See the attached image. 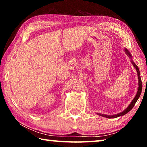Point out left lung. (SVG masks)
Masks as SVG:
<instances>
[{
	"label": "left lung",
	"instance_id": "1",
	"mask_svg": "<svg viewBox=\"0 0 147 147\" xmlns=\"http://www.w3.org/2000/svg\"><path fill=\"white\" fill-rule=\"evenodd\" d=\"M124 51L125 52L126 54H127L128 56V57H130V59H131V63H132L133 66L135 67L136 70L137 71V73H138V91H137V93L136 94L135 97L132 100V101L131 102V103L129 104V106L126 108V109H124L123 111H122V112L117 113V114H115V115H105V114H101V113H97L98 115H100L102 117H106V118H108V119H112V118H116V117H120V116H123L124 115H125L127 113H128L129 111H130L131 109L133 108V107L135 105L136 102H137V100H138V98H139V96H140L141 94V91H142V82H141V77H140V72H139V67L138 66H137V65L134 63V61L132 60V56H131V54H130V52H129L127 49L126 48L124 49Z\"/></svg>",
	"mask_w": 147,
	"mask_h": 147
}]
</instances>
